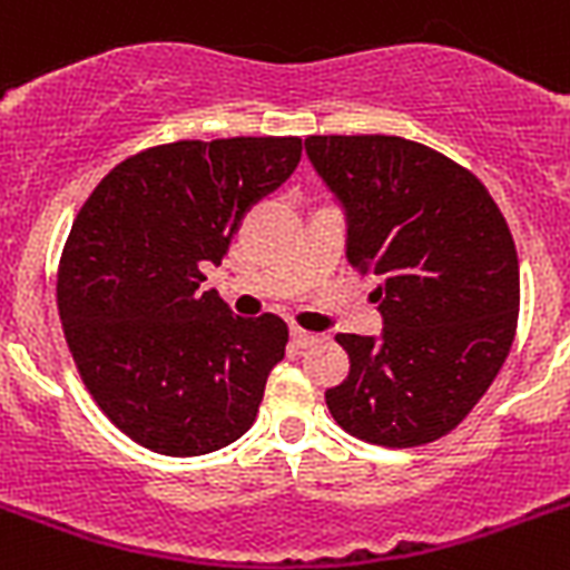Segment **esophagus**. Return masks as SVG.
<instances>
[{
	"label": "esophagus",
	"mask_w": 570,
	"mask_h": 570,
	"mask_svg": "<svg viewBox=\"0 0 570 570\" xmlns=\"http://www.w3.org/2000/svg\"><path fill=\"white\" fill-rule=\"evenodd\" d=\"M291 341H294V347L303 350V347H312V344H317V341H321V335H314V332L294 326V330H291Z\"/></svg>",
	"instance_id": "34e87169"
}]
</instances>
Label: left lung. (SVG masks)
<instances>
[{
  "label": "left lung",
  "mask_w": 570,
  "mask_h": 570,
  "mask_svg": "<svg viewBox=\"0 0 570 570\" xmlns=\"http://www.w3.org/2000/svg\"><path fill=\"white\" fill-rule=\"evenodd\" d=\"M306 153L347 208V258L376 276L380 338L335 335L347 380L326 391L341 430L417 448L465 421L507 362L521 273L507 217L453 158L394 135H312Z\"/></svg>",
  "instance_id": "8db88e82"
}]
</instances>
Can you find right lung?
Returning <instances> with one entry per match:
<instances>
[{
	"label": "right lung",
	"instance_id": "right-lung-1",
	"mask_svg": "<svg viewBox=\"0 0 570 570\" xmlns=\"http://www.w3.org/2000/svg\"><path fill=\"white\" fill-rule=\"evenodd\" d=\"M299 153V138L149 147L117 164L76 214L58 264L63 338L90 397L140 448L203 456L256 421L288 323L235 317L199 285Z\"/></svg>",
	"mask_w": 570,
	"mask_h": 570
}]
</instances>
